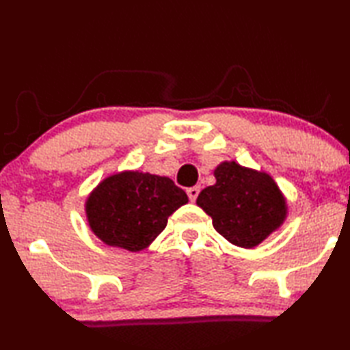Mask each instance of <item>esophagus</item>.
I'll list each match as a JSON object with an SVG mask.
<instances>
[{"instance_id":"1","label":"esophagus","mask_w":350,"mask_h":350,"mask_svg":"<svg viewBox=\"0 0 350 350\" xmlns=\"http://www.w3.org/2000/svg\"><path fill=\"white\" fill-rule=\"evenodd\" d=\"M199 191H200L199 187H191V188L187 189V194H188V198H189V200H191V202H194V200L198 199Z\"/></svg>"}]
</instances>
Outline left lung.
I'll return each instance as SVG.
<instances>
[{"instance_id":"obj_1","label":"left lung","mask_w":350,"mask_h":350,"mask_svg":"<svg viewBox=\"0 0 350 350\" xmlns=\"http://www.w3.org/2000/svg\"><path fill=\"white\" fill-rule=\"evenodd\" d=\"M215 177V185L204 188L196 202L232 244L258 245L286 219V200L269 174L224 162Z\"/></svg>"}]
</instances>
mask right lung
Returning a JSON list of instances; mask_svg holds the SVG:
<instances>
[{"mask_svg": "<svg viewBox=\"0 0 350 350\" xmlns=\"http://www.w3.org/2000/svg\"><path fill=\"white\" fill-rule=\"evenodd\" d=\"M188 202L168 177L125 171L105 179L88 198L91 230L105 244L144 250L167 227L168 217Z\"/></svg>", "mask_w": 350, "mask_h": 350, "instance_id": "obj_1", "label": "right lung"}]
</instances>
